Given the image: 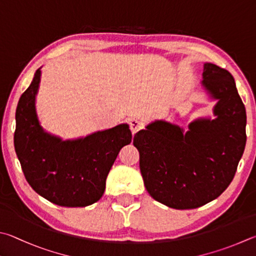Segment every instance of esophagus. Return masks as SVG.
I'll use <instances>...</instances> for the list:
<instances>
[{"label":"esophagus","mask_w":256,"mask_h":256,"mask_svg":"<svg viewBox=\"0 0 256 256\" xmlns=\"http://www.w3.org/2000/svg\"><path fill=\"white\" fill-rule=\"evenodd\" d=\"M128 124H130V128H131L133 134H136L138 131H140V130L142 128V123L140 122V120H138L136 118L130 120Z\"/></svg>","instance_id":"esophagus-1"}]
</instances>
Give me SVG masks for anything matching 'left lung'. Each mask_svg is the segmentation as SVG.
Listing matches in <instances>:
<instances>
[{
	"instance_id": "obj_1",
	"label": "left lung",
	"mask_w": 256,
	"mask_h": 256,
	"mask_svg": "<svg viewBox=\"0 0 256 256\" xmlns=\"http://www.w3.org/2000/svg\"><path fill=\"white\" fill-rule=\"evenodd\" d=\"M202 85L218 100L215 120H197L189 131L164 120L138 132L133 144L150 196L174 209L214 200L233 180L246 143V112L230 72L205 64Z\"/></svg>"
}]
</instances>
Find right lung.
<instances>
[{"label": "right lung", "instance_id": "right-lung-1", "mask_svg": "<svg viewBox=\"0 0 256 256\" xmlns=\"http://www.w3.org/2000/svg\"><path fill=\"white\" fill-rule=\"evenodd\" d=\"M40 74L38 69L16 106L14 148L22 171L32 189L56 205H92L103 196L110 170L132 133L128 124L75 141L46 133L34 108Z\"/></svg>", "mask_w": 256, "mask_h": 256}]
</instances>
